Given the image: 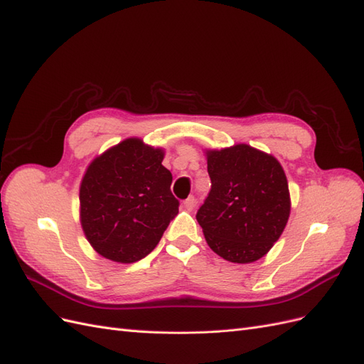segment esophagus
Here are the masks:
<instances>
[{"label":"esophagus","instance_id":"obj_1","mask_svg":"<svg viewBox=\"0 0 364 364\" xmlns=\"http://www.w3.org/2000/svg\"><path fill=\"white\" fill-rule=\"evenodd\" d=\"M183 208L186 209V211H193V209L196 208V199H194L193 196L188 197V199L183 202Z\"/></svg>","mask_w":364,"mask_h":364}]
</instances>
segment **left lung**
Listing matches in <instances>:
<instances>
[{
  "instance_id": "1",
  "label": "left lung",
  "mask_w": 364,
  "mask_h": 364,
  "mask_svg": "<svg viewBox=\"0 0 364 364\" xmlns=\"http://www.w3.org/2000/svg\"><path fill=\"white\" fill-rule=\"evenodd\" d=\"M211 191L197 211L208 246L230 262L262 258L290 217L289 182L279 161L247 144L206 150Z\"/></svg>"
}]
</instances>
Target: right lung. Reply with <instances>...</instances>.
<instances>
[{
	"label": "right lung",
	"mask_w": 364,
	"mask_h": 364,
	"mask_svg": "<svg viewBox=\"0 0 364 364\" xmlns=\"http://www.w3.org/2000/svg\"><path fill=\"white\" fill-rule=\"evenodd\" d=\"M164 155L159 147L127 138L87 165L79 194L80 223L102 257L123 264L142 259L178 215Z\"/></svg>",
	"instance_id": "add662e5"
}]
</instances>
